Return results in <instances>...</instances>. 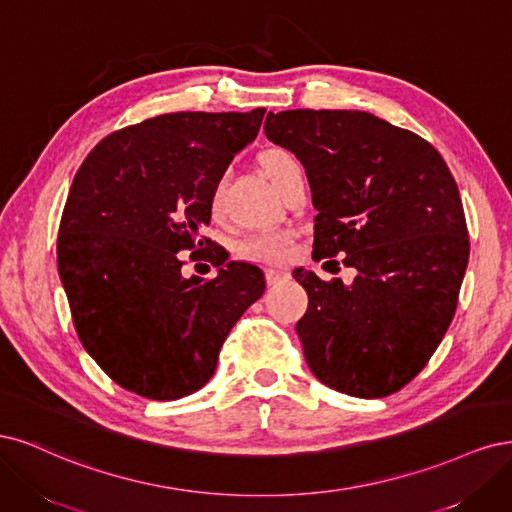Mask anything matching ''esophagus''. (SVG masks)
I'll return each mask as SVG.
<instances>
[{
  "label": "esophagus",
  "instance_id": "obj_1",
  "mask_svg": "<svg viewBox=\"0 0 512 512\" xmlns=\"http://www.w3.org/2000/svg\"><path fill=\"white\" fill-rule=\"evenodd\" d=\"M287 276H289V270L283 268V266H274V268H268V270H266L268 285H276V283H280V280L287 278Z\"/></svg>",
  "mask_w": 512,
  "mask_h": 512
}]
</instances>
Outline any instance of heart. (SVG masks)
<instances>
[{
  "instance_id": "obj_1",
  "label": "heart",
  "mask_w": 512,
  "mask_h": 512,
  "mask_svg": "<svg viewBox=\"0 0 512 512\" xmlns=\"http://www.w3.org/2000/svg\"><path fill=\"white\" fill-rule=\"evenodd\" d=\"M259 166H261L263 174L272 180V185L280 191L287 176L295 168H300V163L289 151H285V148L276 146V148H268V151H263L259 155ZM221 202H223V183L219 180V183L214 185L210 191V210L214 214L221 210ZM289 244H291V236L285 232L253 234L240 242L238 255L244 259L259 261V263H276V261H283L287 257Z\"/></svg>"
}]
</instances>
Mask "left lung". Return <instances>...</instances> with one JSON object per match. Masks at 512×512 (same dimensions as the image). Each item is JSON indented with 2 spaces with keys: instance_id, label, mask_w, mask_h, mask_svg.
<instances>
[{
  "instance_id": "left-lung-1",
  "label": "left lung",
  "mask_w": 512,
  "mask_h": 512,
  "mask_svg": "<svg viewBox=\"0 0 512 512\" xmlns=\"http://www.w3.org/2000/svg\"><path fill=\"white\" fill-rule=\"evenodd\" d=\"M263 129L306 168L319 210L312 259L340 255L357 270L349 287L293 272L308 293L295 325L308 368L355 398L400 391L447 334L468 268L453 174L430 142L370 112H270Z\"/></svg>"
}]
</instances>
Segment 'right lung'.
Listing matches in <instances>:
<instances>
[{
  "label": "right lung",
  "instance_id": "right-lung-1",
  "mask_svg": "<svg viewBox=\"0 0 512 512\" xmlns=\"http://www.w3.org/2000/svg\"><path fill=\"white\" fill-rule=\"evenodd\" d=\"M266 108L170 112L112 131L82 161L65 202L57 266L76 334L114 383L148 400L202 389L266 280L200 232L210 191L257 138ZM204 254L220 274L179 272Z\"/></svg>",
  "mask_w": 512,
  "mask_h": 512
}]
</instances>
